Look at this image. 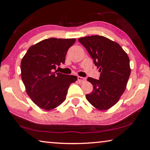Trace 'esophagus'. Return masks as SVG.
Segmentation results:
<instances>
[{"label": "esophagus", "instance_id": "esophagus-1", "mask_svg": "<svg viewBox=\"0 0 150 150\" xmlns=\"http://www.w3.org/2000/svg\"><path fill=\"white\" fill-rule=\"evenodd\" d=\"M86 78H84V77H81V76H79L78 77V81L79 82H81V83H83V82L86 81Z\"/></svg>", "mask_w": 150, "mask_h": 150}]
</instances>
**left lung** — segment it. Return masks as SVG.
I'll list each match as a JSON object with an SVG mask.
<instances>
[{
    "mask_svg": "<svg viewBox=\"0 0 150 150\" xmlns=\"http://www.w3.org/2000/svg\"><path fill=\"white\" fill-rule=\"evenodd\" d=\"M79 41L100 72L99 80L87 79L93 89L86 98L97 109L107 110L119 101L126 89L131 71L129 57L120 44L104 36L84 37Z\"/></svg>",
    "mask_w": 150,
    "mask_h": 150,
    "instance_id": "obj_1",
    "label": "left lung"
}]
</instances>
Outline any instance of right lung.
<instances>
[{
  "instance_id": "1",
  "label": "right lung",
  "mask_w": 150,
  "mask_h": 150,
  "mask_svg": "<svg viewBox=\"0 0 150 150\" xmlns=\"http://www.w3.org/2000/svg\"><path fill=\"white\" fill-rule=\"evenodd\" d=\"M76 39L49 38L28 49L20 65L21 77L26 93L44 110H50L65 101L69 85L77 76L54 71L64 63L68 49Z\"/></svg>"
}]
</instances>
